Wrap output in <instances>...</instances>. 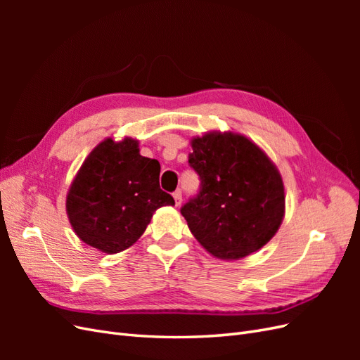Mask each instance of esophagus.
<instances>
[{"label":"esophagus","instance_id":"34e87169","mask_svg":"<svg viewBox=\"0 0 360 360\" xmlns=\"http://www.w3.org/2000/svg\"><path fill=\"white\" fill-rule=\"evenodd\" d=\"M172 197H174V200H176V205L181 204V191L180 189H177L176 192H172Z\"/></svg>","mask_w":360,"mask_h":360}]
</instances>
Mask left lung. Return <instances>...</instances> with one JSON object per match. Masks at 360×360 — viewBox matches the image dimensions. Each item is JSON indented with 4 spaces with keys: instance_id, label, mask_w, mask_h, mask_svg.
I'll return each instance as SVG.
<instances>
[{
    "instance_id": "left-lung-1",
    "label": "left lung",
    "mask_w": 360,
    "mask_h": 360,
    "mask_svg": "<svg viewBox=\"0 0 360 360\" xmlns=\"http://www.w3.org/2000/svg\"><path fill=\"white\" fill-rule=\"evenodd\" d=\"M192 148L188 162L200 189L180 209L191 233L217 258L255 252L284 217V184L276 167L240 135L209 134L195 138Z\"/></svg>"
}]
</instances>
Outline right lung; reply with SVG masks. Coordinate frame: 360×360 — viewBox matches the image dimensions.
I'll return each mask as SVG.
<instances>
[{"label": "right lung", "instance_id": "obj_1", "mask_svg": "<svg viewBox=\"0 0 360 360\" xmlns=\"http://www.w3.org/2000/svg\"><path fill=\"white\" fill-rule=\"evenodd\" d=\"M160 163L139 155L135 139L97 146L68 193V214L82 242L117 254L146 231L155 210L174 205L159 186Z\"/></svg>", "mask_w": 360, "mask_h": 360}]
</instances>
